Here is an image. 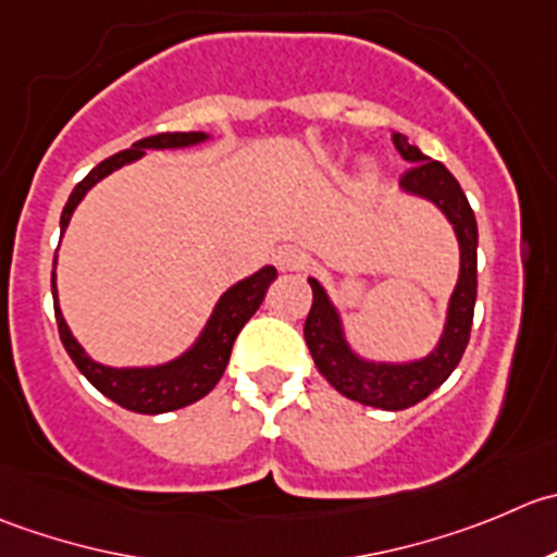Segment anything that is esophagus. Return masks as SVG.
Masks as SVG:
<instances>
[{"instance_id": "34e87169", "label": "esophagus", "mask_w": 557, "mask_h": 557, "mask_svg": "<svg viewBox=\"0 0 557 557\" xmlns=\"http://www.w3.org/2000/svg\"><path fill=\"white\" fill-rule=\"evenodd\" d=\"M276 265L281 271H302L308 265V255L297 246H284L276 255Z\"/></svg>"}]
</instances>
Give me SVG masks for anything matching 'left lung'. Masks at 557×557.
Listing matches in <instances>:
<instances>
[{"instance_id":"8db88e82","label":"left lung","mask_w":557,"mask_h":557,"mask_svg":"<svg viewBox=\"0 0 557 557\" xmlns=\"http://www.w3.org/2000/svg\"><path fill=\"white\" fill-rule=\"evenodd\" d=\"M395 148L411 168L400 175V186L411 195L428 197L436 202L447 219L453 222L455 235L460 244V278L453 292L444 327L442 344L425 360L406 362V366H379L366 362L346 346L341 333L338 313L330 302L327 292L319 286L317 278H308L313 292L311 311L306 317V344L311 349L319 373L346 398L362 406H376L384 411H400L420 404L436 387H442L449 373L458 368L463 357L468 338H471L473 302H476V219L468 206L466 191L460 189L458 178L436 159L425 157L417 146H411L406 135H393Z\"/></svg>"}]
</instances>
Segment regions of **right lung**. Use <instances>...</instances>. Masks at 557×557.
I'll use <instances>...</instances> for the list:
<instances>
[{
	"label": "right lung",
	"mask_w": 557,
	"mask_h": 557,
	"mask_svg": "<svg viewBox=\"0 0 557 557\" xmlns=\"http://www.w3.org/2000/svg\"><path fill=\"white\" fill-rule=\"evenodd\" d=\"M206 140L202 132H162V135H151L137 140L135 146L126 148V151L113 153L104 162H99L97 168L81 181L78 186L70 195L67 206L62 211V233L70 224L75 206L84 200L86 191L91 189L97 181H102L104 175L119 170L121 164L135 162L146 153V148H181L191 146V143ZM57 262V260H53ZM276 278V268H262L255 276L244 278L240 284H235L233 289H227L222 295V300L216 302V311L208 319L206 330L197 338V344L186 351L178 360L168 362V366L159 368H104L99 362H94L84 349H81L78 341L70 333L67 322H64L62 311H59L57 300V276L51 278L53 289V311H57V324H59V338H62L64 349L73 357V362L78 366V371L113 404L124 406V409L135 411V414H164V411L184 409V406L195 404V400L206 398L216 382L222 379L224 368L230 362V351H233L235 338L244 330V324L249 322L257 313L260 302L265 300L268 286Z\"/></svg>",
	"instance_id": "1"
}]
</instances>
